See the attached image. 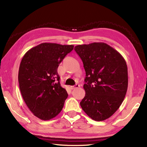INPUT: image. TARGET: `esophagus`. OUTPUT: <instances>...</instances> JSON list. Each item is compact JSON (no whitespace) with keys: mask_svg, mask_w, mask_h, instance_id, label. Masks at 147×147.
I'll return each instance as SVG.
<instances>
[{"mask_svg":"<svg viewBox=\"0 0 147 147\" xmlns=\"http://www.w3.org/2000/svg\"><path fill=\"white\" fill-rule=\"evenodd\" d=\"M78 87H80V85H76L70 86V88H71V90H74V89H76V88H78Z\"/></svg>","mask_w":147,"mask_h":147,"instance_id":"obj_1","label":"esophagus"}]
</instances>
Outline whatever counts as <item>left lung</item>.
I'll list each match as a JSON object with an SVG mask.
<instances>
[{"label":"left lung","mask_w":147,"mask_h":147,"mask_svg":"<svg viewBox=\"0 0 147 147\" xmlns=\"http://www.w3.org/2000/svg\"><path fill=\"white\" fill-rule=\"evenodd\" d=\"M74 50L86 72L85 96L81 107L93 120L104 121L116 112L126 96L128 76L125 59L103 42L79 45Z\"/></svg>","instance_id":"8db88e82"}]
</instances>
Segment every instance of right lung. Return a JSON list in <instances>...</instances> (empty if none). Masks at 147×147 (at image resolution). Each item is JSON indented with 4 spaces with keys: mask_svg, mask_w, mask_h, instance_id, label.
Instances as JSON below:
<instances>
[{
    "mask_svg": "<svg viewBox=\"0 0 147 147\" xmlns=\"http://www.w3.org/2000/svg\"><path fill=\"white\" fill-rule=\"evenodd\" d=\"M73 45L42 43L22 59L18 82L24 102L34 115L43 121L60 113L67 93L60 84L59 64L73 50Z\"/></svg>",
    "mask_w": 147,
    "mask_h": 147,
    "instance_id": "add662e5",
    "label": "right lung"
}]
</instances>
